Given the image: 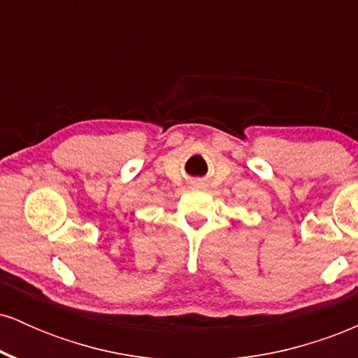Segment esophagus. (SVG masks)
I'll return each instance as SVG.
<instances>
[{
    "instance_id": "obj_1",
    "label": "esophagus",
    "mask_w": 358,
    "mask_h": 358,
    "mask_svg": "<svg viewBox=\"0 0 358 358\" xmlns=\"http://www.w3.org/2000/svg\"><path fill=\"white\" fill-rule=\"evenodd\" d=\"M193 185H195V187H199V185H200V182H195V183H193Z\"/></svg>"
}]
</instances>
